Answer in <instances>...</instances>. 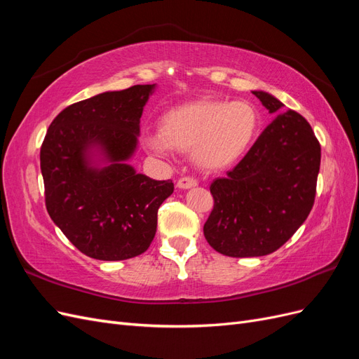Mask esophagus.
<instances>
[{"label": "esophagus", "mask_w": 359, "mask_h": 359, "mask_svg": "<svg viewBox=\"0 0 359 359\" xmlns=\"http://www.w3.org/2000/svg\"><path fill=\"white\" fill-rule=\"evenodd\" d=\"M196 186H198V181L190 178V177H182V178H180L178 182H177V187L181 189V190H187V189L196 187Z\"/></svg>", "instance_id": "obj_1"}]
</instances>
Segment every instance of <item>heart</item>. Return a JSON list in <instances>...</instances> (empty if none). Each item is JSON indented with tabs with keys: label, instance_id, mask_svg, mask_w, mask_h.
Wrapping results in <instances>:
<instances>
[{
	"label": "heart",
	"instance_id": "obj_1",
	"mask_svg": "<svg viewBox=\"0 0 359 359\" xmlns=\"http://www.w3.org/2000/svg\"><path fill=\"white\" fill-rule=\"evenodd\" d=\"M260 118L247 102L196 100L168 111L160 132L144 139L151 153L168 157L173 149L187 153L198 168L220 172L240 161L253 145Z\"/></svg>",
	"mask_w": 359,
	"mask_h": 359
}]
</instances>
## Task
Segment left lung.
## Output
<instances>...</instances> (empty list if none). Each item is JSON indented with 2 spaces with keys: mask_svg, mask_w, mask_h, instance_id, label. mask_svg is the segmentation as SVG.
Segmentation results:
<instances>
[{
  "mask_svg": "<svg viewBox=\"0 0 359 359\" xmlns=\"http://www.w3.org/2000/svg\"><path fill=\"white\" fill-rule=\"evenodd\" d=\"M269 114L285 104L253 91ZM320 168V145L307 119L287 109L257 137L245 157L211 184L214 208L203 224L208 244L224 256L276 252L309 217Z\"/></svg>",
  "mask_w": 359,
  "mask_h": 359,
  "instance_id": "left-lung-1",
  "label": "left lung"
}]
</instances>
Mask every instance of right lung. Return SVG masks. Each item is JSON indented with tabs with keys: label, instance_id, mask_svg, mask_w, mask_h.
Returning a JSON list of instances; mask_svg holds the SVG:
<instances>
[{
	"label": "right lung",
	"instance_id": "obj_1",
	"mask_svg": "<svg viewBox=\"0 0 359 359\" xmlns=\"http://www.w3.org/2000/svg\"><path fill=\"white\" fill-rule=\"evenodd\" d=\"M153 85L106 91L70 104L53 119L40 149L46 210L86 256L124 260L154 240L157 211L173 182L128 165Z\"/></svg>",
	"mask_w": 359,
	"mask_h": 359
}]
</instances>
